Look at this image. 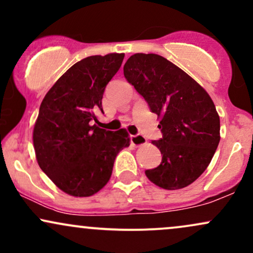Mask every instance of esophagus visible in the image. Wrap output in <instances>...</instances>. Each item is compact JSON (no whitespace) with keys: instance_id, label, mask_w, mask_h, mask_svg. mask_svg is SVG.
Here are the masks:
<instances>
[{"instance_id":"34e87169","label":"esophagus","mask_w":253,"mask_h":253,"mask_svg":"<svg viewBox=\"0 0 253 253\" xmlns=\"http://www.w3.org/2000/svg\"><path fill=\"white\" fill-rule=\"evenodd\" d=\"M130 143H132L133 146L139 147V146H141V145L146 144V138L141 134L130 135Z\"/></svg>"}]
</instances>
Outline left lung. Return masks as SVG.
<instances>
[{"mask_svg":"<svg viewBox=\"0 0 253 253\" xmlns=\"http://www.w3.org/2000/svg\"><path fill=\"white\" fill-rule=\"evenodd\" d=\"M124 75L161 119L163 138L152 143L163 156L162 163L145 175L167 190L191 184L207 169L220 141V118L211 96L159 54H133Z\"/></svg>","mask_w":253,"mask_h":253,"instance_id":"left-lung-1","label":"left lung"}]
</instances>
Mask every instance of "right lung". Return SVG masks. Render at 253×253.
<instances>
[{
    "label": "right lung",
    "mask_w": 253,
    "mask_h": 253,
    "mask_svg": "<svg viewBox=\"0 0 253 253\" xmlns=\"http://www.w3.org/2000/svg\"><path fill=\"white\" fill-rule=\"evenodd\" d=\"M124 53L80 60L48 90L40 104L33 145L40 169L64 193L96 194L109 181L118 153L129 146L126 129L100 128L104 89L123 64Z\"/></svg>",
    "instance_id": "add662e5"
}]
</instances>
